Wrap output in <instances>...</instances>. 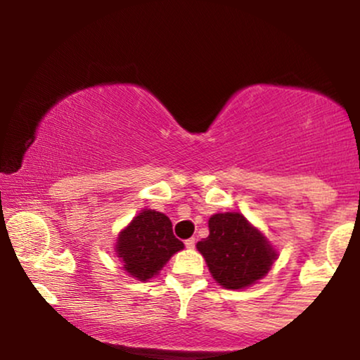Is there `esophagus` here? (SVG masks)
I'll return each mask as SVG.
<instances>
[{"mask_svg":"<svg viewBox=\"0 0 360 360\" xmlns=\"http://www.w3.org/2000/svg\"><path fill=\"white\" fill-rule=\"evenodd\" d=\"M184 243H186V247H188V249H194V243H196V240H194V238L191 237V238H188V240H186Z\"/></svg>","mask_w":360,"mask_h":360,"instance_id":"obj_1","label":"esophagus"}]
</instances>
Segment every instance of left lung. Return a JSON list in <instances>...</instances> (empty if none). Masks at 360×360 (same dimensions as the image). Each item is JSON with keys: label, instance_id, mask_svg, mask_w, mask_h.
I'll use <instances>...</instances> for the list:
<instances>
[{"label": "left lung", "instance_id": "1", "mask_svg": "<svg viewBox=\"0 0 360 360\" xmlns=\"http://www.w3.org/2000/svg\"><path fill=\"white\" fill-rule=\"evenodd\" d=\"M210 235L196 243L213 279L225 289H245L262 279L278 259L267 237L238 212L214 213Z\"/></svg>", "mask_w": 360, "mask_h": 360}]
</instances>
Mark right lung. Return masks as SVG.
Here are the masks:
<instances>
[{
  "instance_id": "1",
  "label": "right lung",
  "mask_w": 360,
  "mask_h": 360,
  "mask_svg": "<svg viewBox=\"0 0 360 360\" xmlns=\"http://www.w3.org/2000/svg\"><path fill=\"white\" fill-rule=\"evenodd\" d=\"M184 243L172 233V223L164 213L142 210L122 232L115 243V254L123 264V271L146 283L159 274Z\"/></svg>"
}]
</instances>
